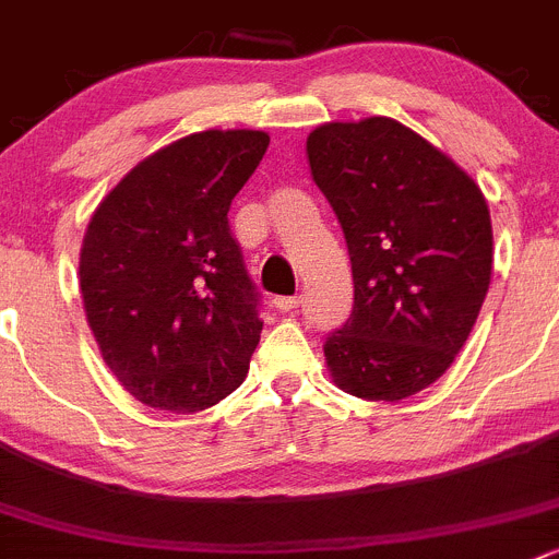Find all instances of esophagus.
I'll return each instance as SVG.
<instances>
[{"instance_id": "1", "label": "esophagus", "mask_w": 559, "mask_h": 559, "mask_svg": "<svg viewBox=\"0 0 559 559\" xmlns=\"http://www.w3.org/2000/svg\"><path fill=\"white\" fill-rule=\"evenodd\" d=\"M299 305H301L299 296H280V299H274V307L280 312H294L299 310Z\"/></svg>"}]
</instances>
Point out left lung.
<instances>
[{"label": "left lung", "instance_id": "left-lung-1", "mask_svg": "<svg viewBox=\"0 0 559 559\" xmlns=\"http://www.w3.org/2000/svg\"><path fill=\"white\" fill-rule=\"evenodd\" d=\"M312 180L343 227L354 310L329 334L332 381L365 401L417 395L453 365L491 283V214L448 153L392 117L323 123Z\"/></svg>", "mask_w": 559, "mask_h": 559}]
</instances>
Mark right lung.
I'll return each instance as SVG.
<instances>
[{"instance_id":"add662e5","label":"right lung","mask_w":559,"mask_h":559,"mask_svg":"<svg viewBox=\"0 0 559 559\" xmlns=\"http://www.w3.org/2000/svg\"><path fill=\"white\" fill-rule=\"evenodd\" d=\"M265 147V131H197L142 158L90 216L84 316L145 406L203 412L247 379L263 321L227 211Z\"/></svg>"}]
</instances>
